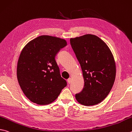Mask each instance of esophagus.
<instances>
[{
	"label": "esophagus",
	"mask_w": 132,
	"mask_h": 132,
	"mask_svg": "<svg viewBox=\"0 0 132 132\" xmlns=\"http://www.w3.org/2000/svg\"><path fill=\"white\" fill-rule=\"evenodd\" d=\"M68 84H70L71 82V78H69L68 80Z\"/></svg>",
	"instance_id": "34e87169"
}]
</instances>
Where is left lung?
I'll use <instances>...</instances> for the list:
<instances>
[{"label": "left lung", "mask_w": 132, "mask_h": 132, "mask_svg": "<svg viewBox=\"0 0 132 132\" xmlns=\"http://www.w3.org/2000/svg\"><path fill=\"white\" fill-rule=\"evenodd\" d=\"M70 42L84 80L83 89L76 93V99L87 106L99 103L109 95L116 78L113 55L106 43L95 35L71 38Z\"/></svg>", "instance_id": "8db88e82"}]
</instances>
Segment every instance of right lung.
<instances>
[{"mask_svg": "<svg viewBox=\"0 0 132 132\" xmlns=\"http://www.w3.org/2000/svg\"><path fill=\"white\" fill-rule=\"evenodd\" d=\"M66 45L65 40L43 35L31 40L22 49L16 75L21 89L31 102L40 105L51 103L67 85L55 59Z\"/></svg>", "mask_w": 132, "mask_h": 132, "instance_id": "right-lung-1", "label": "right lung"}]
</instances>
